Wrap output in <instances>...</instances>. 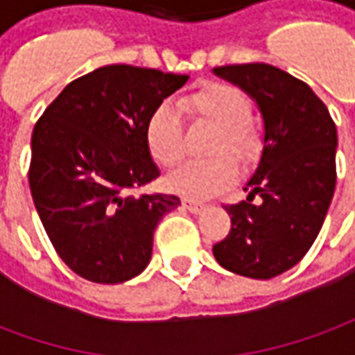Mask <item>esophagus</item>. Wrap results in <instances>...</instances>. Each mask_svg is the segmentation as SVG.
<instances>
[{"instance_id": "1", "label": "esophagus", "mask_w": 355, "mask_h": 355, "mask_svg": "<svg viewBox=\"0 0 355 355\" xmlns=\"http://www.w3.org/2000/svg\"><path fill=\"white\" fill-rule=\"evenodd\" d=\"M182 203H184V207L188 209L190 213H201L203 209L207 207L205 203H201V201H193V200H184Z\"/></svg>"}]
</instances>
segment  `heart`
<instances>
[{
  "mask_svg": "<svg viewBox=\"0 0 355 355\" xmlns=\"http://www.w3.org/2000/svg\"><path fill=\"white\" fill-rule=\"evenodd\" d=\"M178 106L192 121L216 125L209 159H192L173 171L167 184L173 192L190 200H205L230 188L239 165L261 159L264 135L253 117L249 94L228 81H207L178 98ZM148 154L162 167L177 165L184 155V125L167 102L157 104L144 125ZM236 157L234 158L233 155Z\"/></svg>",
  "mask_w": 355,
  "mask_h": 355,
  "instance_id": "b5f03b06",
  "label": "heart"
}]
</instances>
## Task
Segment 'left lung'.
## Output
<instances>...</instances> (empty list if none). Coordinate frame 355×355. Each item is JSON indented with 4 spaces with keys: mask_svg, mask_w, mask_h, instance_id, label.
<instances>
[{
    "mask_svg": "<svg viewBox=\"0 0 355 355\" xmlns=\"http://www.w3.org/2000/svg\"><path fill=\"white\" fill-rule=\"evenodd\" d=\"M253 96L264 117V150L247 201L226 203L232 228L213 245L220 266L270 279L297 264L318 238L336 184V127L304 81L264 62L215 68ZM254 195L261 204L252 203Z\"/></svg>",
    "mask_w": 355,
    "mask_h": 355,
    "instance_id": "left-lung-1",
    "label": "left lung"
}]
</instances>
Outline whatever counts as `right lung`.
Returning a JSON list of instances; mask_svg holds the SVG:
<instances>
[{
    "instance_id": "obj_1",
    "label": "right lung",
    "mask_w": 355,
    "mask_h": 355,
    "mask_svg": "<svg viewBox=\"0 0 355 355\" xmlns=\"http://www.w3.org/2000/svg\"><path fill=\"white\" fill-rule=\"evenodd\" d=\"M188 81L131 64L102 66L68 83L32 132L30 190L66 266L94 283H121L152 259L159 218L177 196L137 193L159 177L144 125Z\"/></svg>"
}]
</instances>
